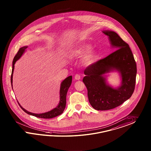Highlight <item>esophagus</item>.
I'll return each mask as SVG.
<instances>
[{"instance_id": "1", "label": "esophagus", "mask_w": 151, "mask_h": 151, "mask_svg": "<svg viewBox=\"0 0 151 151\" xmlns=\"http://www.w3.org/2000/svg\"><path fill=\"white\" fill-rule=\"evenodd\" d=\"M74 78H75V80H80V78H81V76H80V75H78V74H76L75 76V77H74Z\"/></svg>"}]
</instances>
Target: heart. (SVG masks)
Here are the masks:
<instances>
[{
    "label": "heart",
    "mask_w": 151,
    "mask_h": 151,
    "mask_svg": "<svg viewBox=\"0 0 151 151\" xmlns=\"http://www.w3.org/2000/svg\"><path fill=\"white\" fill-rule=\"evenodd\" d=\"M90 47L91 46L89 45H83L80 46H78L71 52V56L72 57L80 56L83 55L85 52H86L90 48ZM95 56H96V51H95L94 49L91 48L83 56V62L85 65H89L92 63L94 58L95 57Z\"/></svg>",
    "instance_id": "b5f03b06"
}]
</instances>
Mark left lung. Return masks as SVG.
Listing matches in <instances>:
<instances>
[{"instance_id": "left-lung-1", "label": "left lung", "mask_w": 151, "mask_h": 151, "mask_svg": "<svg viewBox=\"0 0 151 151\" xmlns=\"http://www.w3.org/2000/svg\"><path fill=\"white\" fill-rule=\"evenodd\" d=\"M112 47L117 49L107 57L88 66L83 80L88 89L90 104L97 110L112 109L129 99L135 88L137 65L129 45L115 32L103 31ZM114 70L122 78L121 86L113 88L107 84L103 75Z\"/></svg>"}]
</instances>
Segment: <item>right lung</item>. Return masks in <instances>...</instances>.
Returning a JSON list of instances; mask_svg holds the SVG:
<instances>
[{
    "mask_svg": "<svg viewBox=\"0 0 151 151\" xmlns=\"http://www.w3.org/2000/svg\"><path fill=\"white\" fill-rule=\"evenodd\" d=\"M27 46H24V47H21L19 48V51L16 54L15 57H14L13 61V66H12V75H11V84H12V87L13 88V71H14V64L16 63V61L19 60L23 53L25 51L26 49L27 48ZM72 83V76H70L68 77L67 78H65L63 82L61 83V86H60V102L59 104L58 105L57 107L54 108L53 109L51 110L50 111H48L46 113H42V114H35V113H32L29 111H28L27 110L24 109L22 107L20 104L18 102L19 104V105L20 106L21 109L23 110L24 112H26L27 114L29 115H31L33 116H36L37 118H44V119H50V118H53L54 117H56L59 115L61 114L63 112L64 109H65L66 106V95L68 93V88H70V85H71Z\"/></svg>",
    "mask_w": 151,
    "mask_h": 151,
    "instance_id": "obj_1",
    "label": "right lung"
}]
</instances>
